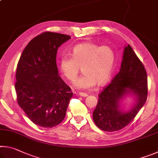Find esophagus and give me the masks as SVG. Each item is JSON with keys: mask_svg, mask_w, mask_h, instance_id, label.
Masks as SVG:
<instances>
[{"mask_svg": "<svg viewBox=\"0 0 158 158\" xmlns=\"http://www.w3.org/2000/svg\"><path fill=\"white\" fill-rule=\"evenodd\" d=\"M79 95L81 96V97H84V98H85L88 96L86 93H79Z\"/></svg>", "mask_w": 158, "mask_h": 158, "instance_id": "obj_1", "label": "esophagus"}]
</instances>
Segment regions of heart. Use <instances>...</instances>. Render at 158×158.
<instances>
[{"label": "heart", "instance_id": "b5f03b06", "mask_svg": "<svg viewBox=\"0 0 158 158\" xmlns=\"http://www.w3.org/2000/svg\"><path fill=\"white\" fill-rule=\"evenodd\" d=\"M71 55L61 56L58 64L61 73L70 81L76 79L80 68H82L84 74L73 83L74 89L89 90L96 84L103 85L109 81L116 60L112 47L84 42L74 46Z\"/></svg>", "mask_w": 158, "mask_h": 158}]
</instances>
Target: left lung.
<instances>
[{"mask_svg":"<svg viewBox=\"0 0 158 158\" xmlns=\"http://www.w3.org/2000/svg\"><path fill=\"white\" fill-rule=\"evenodd\" d=\"M127 97L133 99V104L125 110L122 103ZM146 99V69L132 48L127 44L124 47L119 73L99 95L93 113V121L105 132L121 130L132 121Z\"/></svg>","mask_w":158,"mask_h":158,"instance_id":"obj_1","label":"left lung"}]
</instances>
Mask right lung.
<instances>
[{"label": "right lung", "instance_id": "add662e5", "mask_svg": "<svg viewBox=\"0 0 158 158\" xmlns=\"http://www.w3.org/2000/svg\"><path fill=\"white\" fill-rule=\"evenodd\" d=\"M67 35L45 32L30 41L21 53L16 73L19 105L37 125L53 127L65 118L73 93L58 76L56 54Z\"/></svg>", "mask_w": 158, "mask_h": 158}]
</instances>
